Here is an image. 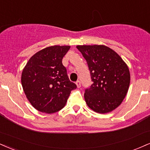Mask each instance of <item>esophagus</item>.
I'll use <instances>...</instances> for the list:
<instances>
[{"label":"esophagus","instance_id":"34e87169","mask_svg":"<svg viewBox=\"0 0 150 150\" xmlns=\"http://www.w3.org/2000/svg\"><path fill=\"white\" fill-rule=\"evenodd\" d=\"M75 84H76V85H77V88H80V86H81V82H80V81L77 80V82H75Z\"/></svg>","mask_w":150,"mask_h":150}]
</instances>
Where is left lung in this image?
I'll return each instance as SVG.
<instances>
[{"instance_id":"left-lung-1","label":"left lung","mask_w":150,"mask_h":150,"mask_svg":"<svg viewBox=\"0 0 150 150\" xmlns=\"http://www.w3.org/2000/svg\"><path fill=\"white\" fill-rule=\"evenodd\" d=\"M77 48L86 61L93 82L84 92L86 104L98 113L112 111L128 92L127 65L114 50L105 45H77Z\"/></svg>"}]
</instances>
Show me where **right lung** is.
Listing matches in <instances>:
<instances>
[{"mask_svg":"<svg viewBox=\"0 0 150 150\" xmlns=\"http://www.w3.org/2000/svg\"><path fill=\"white\" fill-rule=\"evenodd\" d=\"M70 46H51L35 54L21 74L26 98L42 112H56L66 105L72 90L77 88L68 78L62 59Z\"/></svg>","mask_w":150,"mask_h":150,"instance_id":"1","label":"right lung"}]
</instances>
